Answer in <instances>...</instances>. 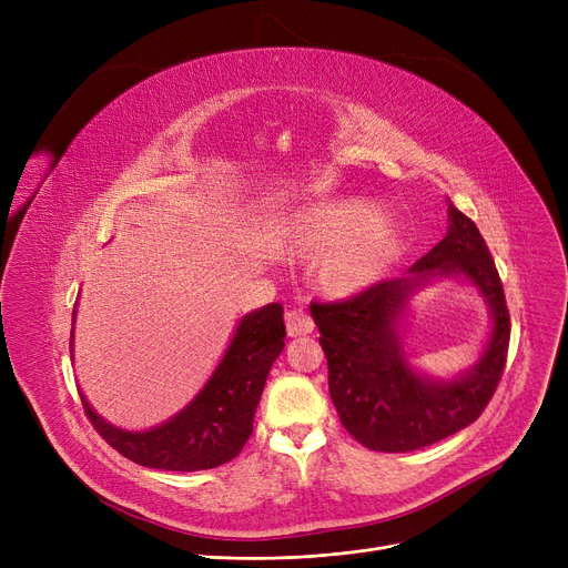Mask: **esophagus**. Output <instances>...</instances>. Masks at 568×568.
Masks as SVG:
<instances>
[{
	"label": "esophagus",
	"mask_w": 568,
	"mask_h": 568,
	"mask_svg": "<svg viewBox=\"0 0 568 568\" xmlns=\"http://www.w3.org/2000/svg\"><path fill=\"white\" fill-rule=\"evenodd\" d=\"M285 322H287V334L290 336H306V334L313 332V326H315L313 317L306 311H302V308L287 311L285 313Z\"/></svg>",
	"instance_id": "1"
}]
</instances>
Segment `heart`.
I'll return each instance as SVG.
<instances>
[{
	"label": "heart",
	"mask_w": 568,
	"mask_h": 568,
	"mask_svg": "<svg viewBox=\"0 0 568 568\" xmlns=\"http://www.w3.org/2000/svg\"><path fill=\"white\" fill-rule=\"evenodd\" d=\"M300 253H326L320 278L334 292H352L371 283L400 251V230L379 221L371 202L349 200L306 212L292 234Z\"/></svg>",
	"instance_id": "obj_1"
}]
</instances>
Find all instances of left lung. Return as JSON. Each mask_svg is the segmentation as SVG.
I'll list each match as a JSON object with an SVG mask.
<instances>
[{
    "instance_id": "8db88e82",
    "label": "left lung",
    "mask_w": 568,
    "mask_h": 568,
    "mask_svg": "<svg viewBox=\"0 0 568 568\" xmlns=\"http://www.w3.org/2000/svg\"><path fill=\"white\" fill-rule=\"evenodd\" d=\"M449 216V232L409 272L416 278L465 274L493 308L486 354L460 379L426 382L405 364L396 324L414 281H377L341 302H311L341 424L371 452H416L463 430L479 419L501 379L511 317L497 266L476 223L454 204Z\"/></svg>"
}]
</instances>
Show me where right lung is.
I'll use <instances>...</instances> for the list:
<instances>
[{
	"label": "right lung",
	"mask_w": 568,
	"mask_h": 568,
	"mask_svg": "<svg viewBox=\"0 0 568 568\" xmlns=\"http://www.w3.org/2000/svg\"><path fill=\"white\" fill-rule=\"evenodd\" d=\"M285 347L283 306L268 304L239 322L221 366L197 398L168 424L126 433L105 424L84 400L97 433L124 458L154 469L197 471L230 463L253 433V416L268 371Z\"/></svg>",
	"instance_id": "1"
}]
</instances>
